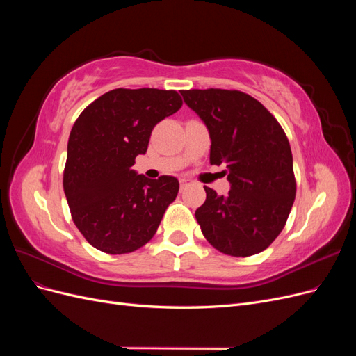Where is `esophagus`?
I'll list each match as a JSON object with an SVG mask.
<instances>
[{
  "label": "esophagus",
  "instance_id": "esophagus-1",
  "mask_svg": "<svg viewBox=\"0 0 356 356\" xmlns=\"http://www.w3.org/2000/svg\"><path fill=\"white\" fill-rule=\"evenodd\" d=\"M179 184H181V188H186L187 186L191 184V179H188V178H181V179H179Z\"/></svg>",
  "mask_w": 356,
  "mask_h": 356
}]
</instances>
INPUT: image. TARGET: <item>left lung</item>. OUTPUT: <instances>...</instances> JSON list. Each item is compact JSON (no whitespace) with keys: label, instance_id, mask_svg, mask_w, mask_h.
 <instances>
[{"label":"left lung","instance_id":"1","mask_svg":"<svg viewBox=\"0 0 356 356\" xmlns=\"http://www.w3.org/2000/svg\"><path fill=\"white\" fill-rule=\"evenodd\" d=\"M207 124L211 165H225L229 195L204 187L196 220L207 241L222 254L264 251L285 227L296 199L293 153L281 124L261 102L239 90H181Z\"/></svg>","mask_w":356,"mask_h":356}]
</instances>
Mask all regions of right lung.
<instances>
[{
  "instance_id": "right-lung-1",
  "label": "right lung",
  "mask_w": 356,
  "mask_h": 356,
  "mask_svg": "<svg viewBox=\"0 0 356 356\" xmlns=\"http://www.w3.org/2000/svg\"><path fill=\"white\" fill-rule=\"evenodd\" d=\"M182 105L175 90L114 89L86 106L70 139L63 191L71 217L96 250L127 254L157 232L179 182L148 179L132 169L154 126Z\"/></svg>"
}]
</instances>
